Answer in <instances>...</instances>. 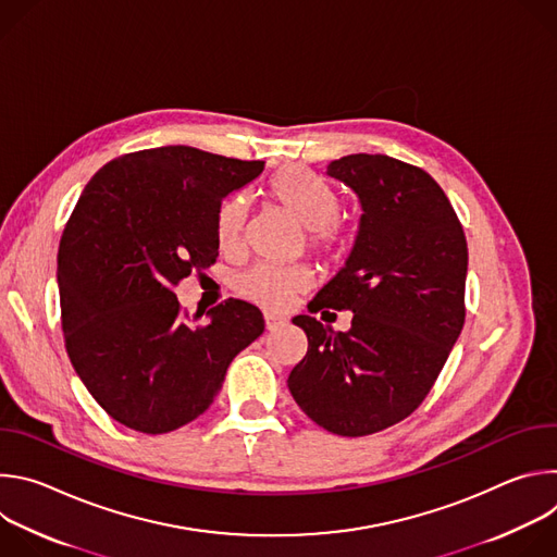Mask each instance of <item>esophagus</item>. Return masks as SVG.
<instances>
[{"mask_svg":"<svg viewBox=\"0 0 557 557\" xmlns=\"http://www.w3.org/2000/svg\"><path fill=\"white\" fill-rule=\"evenodd\" d=\"M264 322H267V329H269V331H275V329L288 324L286 317H280V314H275V312H264Z\"/></svg>","mask_w":557,"mask_h":557,"instance_id":"esophagus-1","label":"esophagus"}]
</instances>
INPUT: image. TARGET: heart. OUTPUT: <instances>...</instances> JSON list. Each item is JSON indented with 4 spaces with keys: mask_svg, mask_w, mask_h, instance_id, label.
Here are the masks:
<instances>
[{
    "mask_svg": "<svg viewBox=\"0 0 557 557\" xmlns=\"http://www.w3.org/2000/svg\"><path fill=\"white\" fill-rule=\"evenodd\" d=\"M271 196L288 209L306 228L310 247L326 258H339L350 243L348 228L337 220L339 198L320 176L306 170H282L269 183ZM249 213V200L240 194L228 198L218 211V243L222 249L240 245ZM312 284V273L304 264H256L237 277V290L256 304L280 310L295 293Z\"/></svg>",
    "mask_w": 557,
    "mask_h": 557,
    "instance_id": "obj_1",
    "label": "heart"
}]
</instances>
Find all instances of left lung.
Segmentation results:
<instances>
[{"label": "left lung", "mask_w": 557, "mask_h": 557, "mask_svg": "<svg viewBox=\"0 0 557 557\" xmlns=\"http://www.w3.org/2000/svg\"><path fill=\"white\" fill-rule=\"evenodd\" d=\"M361 205L346 264L308 304L350 310L346 333L297 314L306 357L290 370L295 404L324 430L368 436L410 417L465 324L467 243L436 181L383 153L326 168ZM329 312V310H326Z\"/></svg>", "instance_id": "obj_1"}]
</instances>
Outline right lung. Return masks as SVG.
Returning a JSON list of instances; mask_svg holds the SVG:
<instances>
[{"label":"right lung","instance_id":"add662e5","mask_svg":"<svg viewBox=\"0 0 557 557\" xmlns=\"http://www.w3.org/2000/svg\"><path fill=\"white\" fill-rule=\"evenodd\" d=\"M262 161L187 145L125 153L95 174L59 245L67 357L95 401L143 434H168L215 399L228 363L262 331V312L226 299L181 310L174 288L218 258L222 200Z\"/></svg>","mask_w":557,"mask_h":557}]
</instances>
